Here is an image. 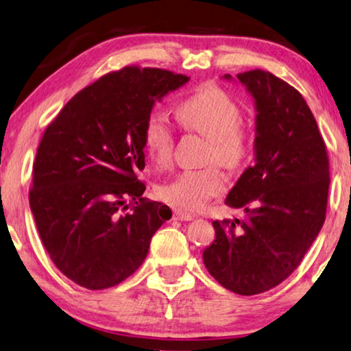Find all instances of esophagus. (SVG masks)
<instances>
[{
    "instance_id": "34e87169",
    "label": "esophagus",
    "mask_w": 351,
    "mask_h": 351,
    "mask_svg": "<svg viewBox=\"0 0 351 351\" xmlns=\"http://www.w3.org/2000/svg\"><path fill=\"white\" fill-rule=\"evenodd\" d=\"M173 219L175 220H181V221H187V220H192L193 215L189 214V213H184V210H181V209H175Z\"/></svg>"
}]
</instances>
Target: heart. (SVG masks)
Returning <instances> with one entry per match:
<instances>
[{
    "label": "heart",
    "mask_w": 351,
    "mask_h": 351,
    "mask_svg": "<svg viewBox=\"0 0 351 351\" xmlns=\"http://www.w3.org/2000/svg\"><path fill=\"white\" fill-rule=\"evenodd\" d=\"M178 120L187 130L209 138V159L228 169L245 164L252 149L248 132L241 126V108L226 92L208 86L178 106ZM143 148L158 165H167L173 149V128L162 110H153L143 126ZM226 178L219 165L189 169L159 186V197L181 210H198L220 195Z\"/></svg>",
    "instance_id": "1"
}]
</instances>
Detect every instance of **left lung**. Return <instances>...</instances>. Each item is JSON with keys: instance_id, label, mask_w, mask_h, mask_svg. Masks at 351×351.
Here are the masks:
<instances>
[{"instance_id": "left-lung-1", "label": "left lung", "mask_w": 351, "mask_h": 351, "mask_svg": "<svg viewBox=\"0 0 351 351\" xmlns=\"http://www.w3.org/2000/svg\"><path fill=\"white\" fill-rule=\"evenodd\" d=\"M237 80L254 101V164L225 199L243 208V217L213 221L215 239L204 248L203 263L228 291L256 295L285 281L319 236L330 162L302 93L264 70L239 73Z\"/></svg>"}]
</instances>
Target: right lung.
Instances as JSON below:
<instances>
[{
  "instance_id": "obj_1",
  "label": "right lung",
  "mask_w": 351,
  "mask_h": 351,
  "mask_svg": "<svg viewBox=\"0 0 351 351\" xmlns=\"http://www.w3.org/2000/svg\"><path fill=\"white\" fill-rule=\"evenodd\" d=\"M189 80L125 66L77 92L47 128L29 206L49 258L76 285H120L171 217L169 206L142 197L145 184L136 173L145 169L143 126L156 101Z\"/></svg>"
}]
</instances>
